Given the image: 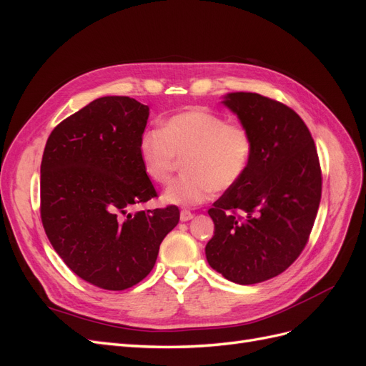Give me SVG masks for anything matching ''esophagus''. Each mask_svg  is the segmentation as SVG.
Returning <instances> with one entry per match:
<instances>
[{
	"label": "esophagus",
	"instance_id": "obj_1",
	"mask_svg": "<svg viewBox=\"0 0 366 366\" xmlns=\"http://www.w3.org/2000/svg\"><path fill=\"white\" fill-rule=\"evenodd\" d=\"M192 218H194V214L191 212V210L183 209L182 212H180V219H182V221H189V219H192Z\"/></svg>",
	"mask_w": 366,
	"mask_h": 366
}]
</instances>
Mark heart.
I'll use <instances>...</instances> for the list:
<instances>
[{
    "label": "heart",
    "instance_id": "heart-1",
    "mask_svg": "<svg viewBox=\"0 0 366 366\" xmlns=\"http://www.w3.org/2000/svg\"><path fill=\"white\" fill-rule=\"evenodd\" d=\"M145 174L166 184L183 160L184 172L163 194L166 203L195 206L215 191L234 187L247 172L253 157L250 129L206 108H189L147 129L139 140Z\"/></svg>",
    "mask_w": 366,
    "mask_h": 366
}]
</instances>
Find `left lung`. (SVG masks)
<instances>
[{
	"label": "left lung",
	"instance_id": "1",
	"mask_svg": "<svg viewBox=\"0 0 366 366\" xmlns=\"http://www.w3.org/2000/svg\"><path fill=\"white\" fill-rule=\"evenodd\" d=\"M224 104L250 129L253 157L207 210L215 232L206 258L232 282L258 284L289 269L307 246L322 171L312 132L290 107L258 93H230Z\"/></svg>",
	"mask_w": 366,
	"mask_h": 366
}]
</instances>
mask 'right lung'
<instances>
[{"instance_id": "1", "label": "right lung", "mask_w": 366, "mask_h": 366, "mask_svg": "<svg viewBox=\"0 0 366 366\" xmlns=\"http://www.w3.org/2000/svg\"><path fill=\"white\" fill-rule=\"evenodd\" d=\"M148 116L136 99L99 97L54 127L44 148V230L67 267L104 290L147 278L180 219L174 204L128 212L157 197L139 154Z\"/></svg>"}]
</instances>
